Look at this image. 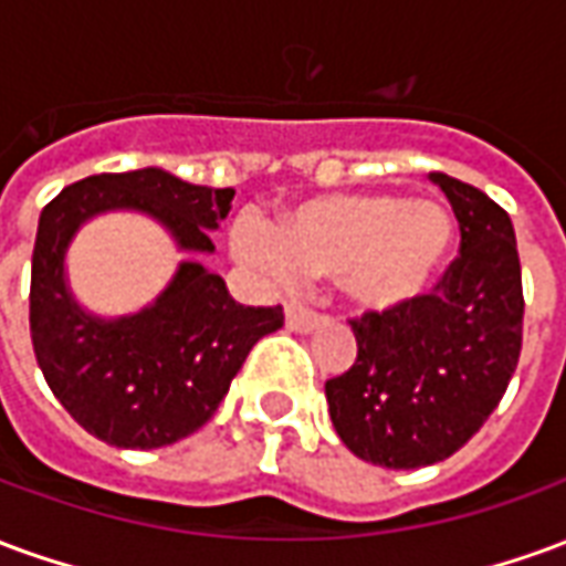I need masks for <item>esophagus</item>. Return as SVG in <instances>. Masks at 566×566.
Segmentation results:
<instances>
[{
    "mask_svg": "<svg viewBox=\"0 0 566 566\" xmlns=\"http://www.w3.org/2000/svg\"><path fill=\"white\" fill-rule=\"evenodd\" d=\"M324 321L327 318H324L321 312H315V308H308L306 303H291V306H287V327L294 333L318 331Z\"/></svg>",
    "mask_w": 566,
    "mask_h": 566,
    "instance_id": "obj_1",
    "label": "esophagus"
}]
</instances>
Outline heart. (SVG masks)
I'll return each instance as SVG.
<instances>
[{
	"label": "heart",
	"instance_id": "b5f03b06",
	"mask_svg": "<svg viewBox=\"0 0 566 566\" xmlns=\"http://www.w3.org/2000/svg\"><path fill=\"white\" fill-rule=\"evenodd\" d=\"M449 211L400 193H336L279 214L275 235L258 218L233 227L235 258L306 279H336L357 308L388 312L416 303L449 258Z\"/></svg>",
	"mask_w": 566,
	"mask_h": 566
}]
</instances>
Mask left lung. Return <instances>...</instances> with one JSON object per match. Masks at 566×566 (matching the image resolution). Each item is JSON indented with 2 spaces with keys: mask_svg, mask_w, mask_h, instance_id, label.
I'll return each mask as SVG.
<instances>
[{
  "mask_svg": "<svg viewBox=\"0 0 566 566\" xmlns=\"http://www.w3.org/2000/svg\"><path fill=\"white\" fill-rule=\"evenodd\" d=\"M461 227V254L430 294L352 321L357 360L327 379L336 433L357 458L416 470L470 442L522 355V263L506 211L479 187L430 175Z\"/></svg>",
  "mask_w": 566,
  "mask_h": 566,
  "instance_id": "1",
  "label": "left lung"
}]
</instances>
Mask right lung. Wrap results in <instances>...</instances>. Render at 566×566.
Here are the masks:
<instances>
[{
    "label": "right lung",
    "instance_id": "1",
    "mask_svg": "<svg viewBox=\"0 0 566 566\" xmlns=\"http://www.w3.org/2000/svg\"><path fill=\"white\" fill-rule=\"evenodd\" d=\"M233 187L187 185L163 169L103 172L63 187L39 218L30 333L48 388L87 433L117 449H160L197 433L248 352L284 324L282 306L235 303L221 275L181 263L169 287L127 318H93L72 300L63 258L93 214L145 211L185 251H214Z\"/></svg>",
    "mask_w": 566,
    "mask_h": 566
}]
</instances>
